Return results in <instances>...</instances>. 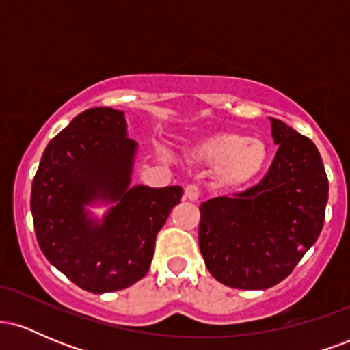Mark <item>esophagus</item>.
Wrapping results in <instances>:
<instances>
[{
    "instance_id": "1",
    "label": "esophagus",
    "mask_w": 350,
    "mask_h": 350,
    "mask_svg": "<svg viewBox=\"0 0 350 350\" xmlns=\"http://www.w3.org/2000/svg\"><path fill=\"white\" fill-rule=\"evenodd\" d=\"M199 196H200V191L196 184H189V186H186V189H184V199L192 200V202H194V200L199 199Z\"/></svg>"
}]
</instances>
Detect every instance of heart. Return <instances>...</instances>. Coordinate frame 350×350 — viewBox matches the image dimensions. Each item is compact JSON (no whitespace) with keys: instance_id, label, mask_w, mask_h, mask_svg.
<instances>
[{"instance_id":"heart-1","label":"heart","mask_w":350,"mask_h":350,"mask_svg":"<svg viewBox=\"0 0 350 350\" xmlns=\"http://www.w3.org/2000/svg\"><path fill=\"white\" fill-rule=\"evenodd\" d=\"M196 161L214 166L219 187L234 191L253 183L270 161V148L260 138H247L234 131L208 133L191 146Z\"/></svg>"}]
</instances>
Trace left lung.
Here are the masks:
<instances>
[{
    "label": "left lung",
    "instance_id": "1",
    "mask_svg": "<svg viewBox=\"0 0 350 350\" xmlns=\"http://www.w3.org/2000/svg\"><path fill=\"white\" fill-rule=\"evenodd\" d=\"M275 159L258 186L200 206L199 248L217 281L267 290L286 278L323 230L329 183L316 144L270 118Z\"/></svg>",
    "mask_w": 350,
    "mask_h": 350
}]
</instances>
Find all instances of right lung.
Here are the masks:
<instances>
[{"label": "right lung", "instance_id": "right-lung-1", "mask_svg": "<svg viewBox=\"0 0 350 350\" xmlns=\"http://www.w3.org/2000/svg\"><path fill=\"white\" fill-rule=\"evenodd\" d=\"M138 143L124 111L90 108L42 152L31 212L46 258L82 290L110 293L148 273L154 240L183 187L131 186ZM105 206L103 216L91 208Z\"/></svg>", "mask_w": 350, "mask_h": 350}]
</instances>
